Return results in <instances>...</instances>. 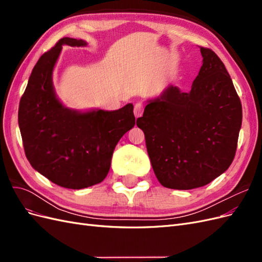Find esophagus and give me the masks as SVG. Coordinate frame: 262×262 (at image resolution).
Listing matches in <instances>:
<instances>
[{
  "label": "esophagus",
  "mask_w": 262,
  "mask_h": 262,
  "mask_svg": "<svg viewBox=\"0 0 262 262\" xmlns=\"http://www.w3.org/2000/svg\"><path fill=\"white\" fill-rule=\"evenodd\" d=\"M143 112H144V105L142 104V102H137V104L134 105V110H133L134 115H136V117L138 118V117L142 116Z\"/></svg>",
  "instance_id": "esophagus-1"
}]
</instances>
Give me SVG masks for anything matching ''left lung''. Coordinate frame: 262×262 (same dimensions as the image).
Here are the masks:
<instances>
[{
    "mask_svg": "<svg viewBox=\"0 0 262 262\" xmlns=\"http://www.w3.org/2000/svg\"><path fill=\"white\" fill-rule=\"evenodd\" d=\"M203 64L191 91L169 86L148 100L143 130L155 176L166 188L203 187L231 166L242 126V102L224 63L200 47Z\"/></svg>",
    "mask_w": 262,
    "mask_h": 262,
    "instance_id": "1",
    "label": "left lung"
}]
</instances>
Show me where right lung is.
Here are the masks:
<instances>
[{
  "label": "right lung",
  "instance_id": "add662e5",
  "mask_svg": "<svg viewBox=\"0 0 262 262\" xmlns=\"http://www.w3.org/2000/svg\"><path fill=\"white\" fill-rule=\"evenodd\" d=\"M62 45L86 46L64 37L36 63L19 101L18 124L30 165L53 184L83 189L107 176L117 143L136 124L133 105L80 113L55 96L52 71Z\"/></svg>",
  "mask_w": 262,
  "mask_h": 262
}]
</instances>
